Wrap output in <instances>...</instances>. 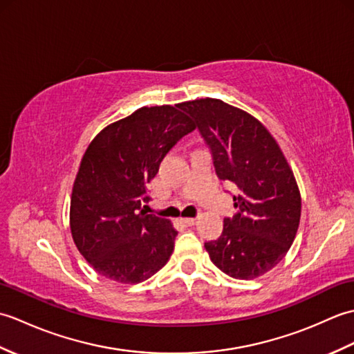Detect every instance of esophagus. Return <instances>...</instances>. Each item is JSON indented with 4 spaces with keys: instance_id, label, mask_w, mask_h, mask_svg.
<instances>
[{
    "instance_id": "1",
    "label": "esophagus",
    "mask_w": 354,
    "mask_h": 354,
    "mask_svg": "<svg viewBox=\"0 0 354 354\" xmlns=\"http://www.w3.org/2000/svg\"><path fill=\"white\" fill-rule=\"evenodd\" d=\"M185 225H189V227H192V225H194L196 223V217H184V219H181Z\"/></svg>"
}]
</instances>
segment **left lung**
Wrapping results in <instances>:
<instances>
[{"label": "left lung", "mask_w": 354, "mask_h": 354, "mask_svg": "<svg viewBox=\"0 0 354 354\" xmlns=\"http://www.w3.org/2000/svg\"><path fill=\"white\" fill-rule=\"evenodd\" d=\"M212 152L216 175L237 185V213L205 243L222 272L251 280L283 260L297 236L301 196L277 141L257 118L217 99L183 103Z\"/></svg>", "instance_id": "1"}]
</instances>
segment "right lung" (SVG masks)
Wrapping results in <instances>:
<instances>
[{"instance_id": "1", "label": "right lung", "mask_w": 354, "mask_h": 354, "mask_svg": "<svg viewBox=\"0 0 354 354\" xmlns=\"http://www.w3.org/2000/svg\"><path fill=\"white\" fill-rule=\"evenodd\" d=\"M193 129L183 103L145 106L104 127L88 146L73 187L70 227L100 275L135 284L169 261L178 231L142 205L164 156Z\"/></svg>"}]
</instances>
